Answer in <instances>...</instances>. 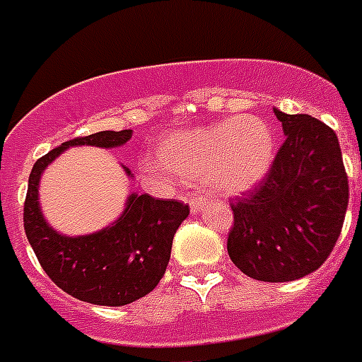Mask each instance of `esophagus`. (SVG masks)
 Masks as SVG:
<instances>
[{
	"instance_id": "34e87169",
	"label": "esophagus",
	"mask_w": 362,
	"mask_h": 362,
	"mask_svg": "<svg viewBox=\"0 0 362 362\" xmlns=\"http://www.w3.org/2000/svg\"><path fill=\"white\" fill-rule=\"evenodd\" d=\"M206 206V199H202V197H191L189 199V208L193 214H199V211L204 210Z\"/></svg>"
}]
</instances>
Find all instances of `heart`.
<instances>
[{"instance_id":"heart-1","label":"heart","mask_w":362,"mask_h":362,"mask_svg":"<svg viewBox=\"0 0 362 362\" xmlns=\"http://www.w3.org/2000/svg\"><path fill=\"white\" fill-rule=\"evenodd\" d=\"M158 154L161 163H154L152 171L160 176L208 178L223 193L238 195L267 176L275 160V135L260 117L242 115L167 134Z\"/></svg>"}]
</instances>
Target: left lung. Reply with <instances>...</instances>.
I'll return each mask as SVG.
<instances>
[{
  "instance_id": "left-lung-1",
  "label": "left lung",
  "mask_w": 362,
  "mask_h": 362,
  "mask_svg": "<svg viewBox=\"0 0 362 362\" xmlns=\"http://www.w3.org/2000/svg\"><path fill=\"white\" fill-rule=\"evenodd\" d=\"M286 135L267 176L230 202L228 257L264 283H288L316 272L342 230L349 187L339 139L310 115L275 110Z\"/></svg>"
}]
</instances>
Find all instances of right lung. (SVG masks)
Wrapping results in <instances>:
<instances>
[{"label": "right lung", "mask_w": 362, "mask_h": 362, "mask_svg": "<svg viewBox=\"0 0 362 362\" xmlns=\"http://www.w3.org/2000/svg\"><path fill=\"white\" fill-rule=\"evenodd\" d=\"M130 137L132 130L98 132L66 141L42 156L31 169L23 204L25 236L48 277L72 298L102 307H122L158 286L171 258L173 238L189 216V206L132 193L117 221L93 234L66 236L44 219L38 182L44 169L70 146L115 148ZM124 173L132 176L126 167Z\"/></svg>", "instance_id": "add662e5"}]
</instances>
